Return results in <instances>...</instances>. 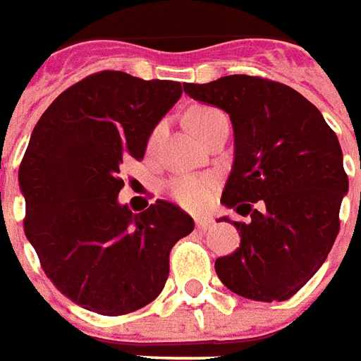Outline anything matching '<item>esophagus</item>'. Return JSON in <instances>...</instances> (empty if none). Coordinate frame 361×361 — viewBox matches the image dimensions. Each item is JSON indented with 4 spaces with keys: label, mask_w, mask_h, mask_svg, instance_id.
Here are the masks:
<instances>
[{
    "label": "esophagus",
    "mask_w": 361,
    "mask_h": 361,
    "mask_svg": "<svg viewBox=\"0 0 361 361\" xmlns=\"http://www.w3.org/2000/svg\"><path fill=\"white\" fill-rule=\"evenodd\" d=\"M196 226H198V229H209V227L214 226V219L212 217H206V216H202V217H196Z\"/></svg>",
    "instance_id": "esophagus-1"
}]
</instances>
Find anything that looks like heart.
<instances>
[{
  "mask_svg": "<svg viewBox=\"0 0 361 361\" xmlns=\"http://www.w3.org/2000/svg\"><path fill=\"white\" fill-rule=\"evenodd\" d=\"M219 116H224V112H219L214 106H194L192 111L188 112V124L192 128L198 137L208 132V128L216 122ZM161 126L153 130L152 144L159 137ZM214 183L206 178V176H176L169 183V192L178 202L183 208L188 209H200L204 204L208 202L209 194H212Z\"/></svg>",
  "mask_w": 361,
  "mask_h": 361,
  "instance_id": "b5f03b06",
  "label": "heart"
}]
</instances>
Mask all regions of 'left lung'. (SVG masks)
Here are the masks:
<instances>
[{
	"instance_id": "left-lung-1",
	"label": "left lung",
	"mask_w": 361,
	"mask_h": 361,
	"mask_svg": "<svg viewBox=\"0 0 361 361\" xmlns=\"http://www.w3.org/2000/svg\"><path fill=\"white\" fill-rule=\"evenodd\" d=\"M185 93L229 114L235 152L221 204L250 216L233 221L241 245L217 258V276L241 298L286 301L323 267L338 235L348 192L338 137L315 104L276 81L226 75L186 83Z\"/></svg>"
}]
</instances>
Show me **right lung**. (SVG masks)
Here are the masks:
<instances>
[{
  "label": "right lung",
  "instance_id": "obj_1",
  "mask_svg": "<svg viewBox=\"0 0 361 361\" xmlns=\"http://www.w3.org/2000/svg\"><path fill=\"white\" fill-rule=\"evenodd\" d=\"M183 87L93 73L56 97L30 134L19 167L25 235L54 286L87 311L126 315L152 303L173 245L194 229L171 202L140 214L118 202L122 163L144 159Z\"/></svg>",
  "mask_w": 361,
  "mask_h": 361
}]
</instances>
